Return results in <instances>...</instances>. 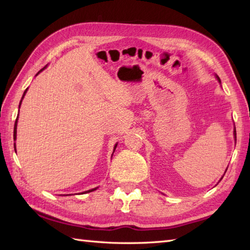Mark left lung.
Instances as JSON below:
<instances>
[{"label": "left lung", "mask_w": 250, "mask_h": 250, "mask_svg": "<svg viewBox=\"0 0 250 250\" xmlns=\"http://www.w3.org/2000/svg\"><path fill=\"white\" fill-rule=\"evenodd\" d=\"M217 77V79H218V82L220 83V78L218 77V76H216ZM233 134H234V137H235V142H236V130H235V126H234V131H233ZM227 172V171H226ZM221 179H222V177H221Z\"/></svg>", "instance_id": "8db88e82"}]
</instances>
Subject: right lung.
<instances>
[{"label": "right lung", "instance_id": "1", "mask_svg": "<svg viewBox=\"0 0 250 250\" xmlns=\"http://www.w3.org/2000/svg\"><path fill=\"white\" fill-rule=\"evenodd\" d=\"M45 68V67H44ZM43 68V70H44ZM43 70H41L40 72H42ZM40 72L37 73V74H40ZM36 74V75H37ZM26 91H28V89H25V91L23 92V95H22V99L24 98V95H25V93H26ZM22 99H21V101H20V104H19V108H20V105H21V102H22ZM17 122H18V116H17V119H16V122H15V126H14V140L16 141V135H17ZM14 147H15V151H16V144H14ZM116 147H117V144L115 145V147H114V151H115V149H116ZM94 190H97V188H94V189H91V190H88V191H84V192H83V193H88V192H91V191H94Z\"/></svg>", "mask_w": 250, "mask_h": 250}]
</instances>
